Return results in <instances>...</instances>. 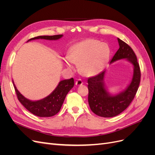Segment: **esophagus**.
<instances>
[{"mask_svg":"<svg viewBox=\"0 0 155 155\" xmlns=\"http://www.w3.org/2000/svg\"><path fill=\"white\" fill-rule=\"evenodd\" d=\"M83 83V81H81V79H77V81H76V85H77V86L81 85Z\"/></svg>","mask_w":155,"mask_h":155,"instance_id":"obj_1","label":"esophagus"}]
</instances>
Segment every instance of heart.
<instances>
[{"instance_id":"heart-1","label":"heart","mask_w":155,"mask_h":155,"mask_svg":"<svg viewBox=\"0 0 155 155\" xmlns=\"http://www.w3.org/2000/svg\"><path fill=\"white\" fill-rule=\"evenodd\" d=\"M110 55V50L107 44L88 39L74 45L64 63L68 68H73L72 63L79 64V71L83 76L91 77L102 71Z\"/></svg>"}]
</instances>
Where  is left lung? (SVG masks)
I'll return each mask as SVG.
<instances>
[{"mask_svg": "<svg viewBox=\"0 0 155 155\" xmlns=\"http://www.w3.org/2000/svg\"><path fill=\"white\" fill-rule=\"evenodd\" d=\"M118 41L120 48L110 60V64L125 59L133 65V74L129 85L118 93H110L105 83L106 70L88 79L89 106L94 113L104 118L116 116L125 110L134 99L140 82L141 74L134 51L120 39L118 38Z\"/></svg>", "mask_w": 155, "mask_h": 155, "instance_id": "8db88e82", "label": "left lung"}]
</instances>
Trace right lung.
<instances>
[{
	"label": "right lung",
	"instance_id": "add662e5",
	"mask_svg": "<svg viewBox=\"0 0 155 155\" xmlns=\"http://www.w3.org/2000/svg\"><path fill=\"white\" fill-rule=\"evenodd\" d=\"M63 35H43L34 37L27 42L35 39H46L50 41L58 40L61 38ZM14 88L17 94L18 100L21 104L31 113L39 117H51L58 113L64 102L67 94L74 85V79H64L59 81L58 86L50 94L40 100L32 101L27 99L17 90L14 82Z\"/></svg>",
	"mask_w": 155,
	"mask_h": 155
}]
</instances>
